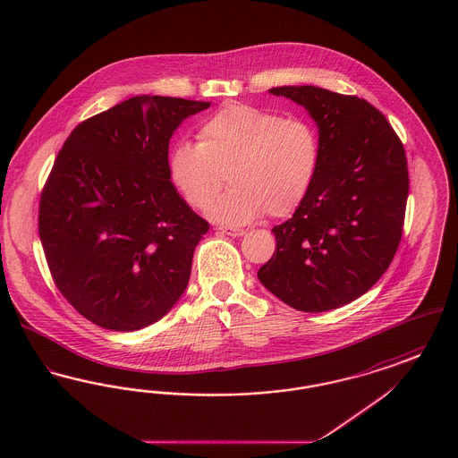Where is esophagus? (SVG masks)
I'll list each match as a JSON object with an SVG mask.
<instances>
[{"label":"esophagus","instance_id":"esophagus-1","mask_svg":"<svg viewBox=\"0 0 458 458\" xmlns=\"http://www.w3.org/2000/svg\"><path fill=\"white\" fill-rule=\"evenodd\" d=\"M218 230L221 233H226L230 237H242L245 233L243 228H233V226H219Z\"/></svg>","mask_w":458,"mask_h":458}]
</instances>
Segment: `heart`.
<instances>
[{
    "instance_id": "b5f03b06",
    "label": "heart",
    "mask_w": 458,
    "mask_h": 458,
    "mask_svg": "<svg viewBox=\"0 0 458 458\" xmlns=\"http://www.w3.org/2000/svg\"><path fill=\"white\" fill-rule=\"evenodd\" d=\"M197 144L178 142L168 156V174L178 194L223 223L242 225L262 215L284 218L304 202L319 172L321 139L305 118L250 105H226L206 118Z\"/></svg>"
}]
</instances>
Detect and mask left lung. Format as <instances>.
Wrapping results in <instances>:
<instances>
[{
	"label": "left lung",
	"instance_id": "left-lung-1",
	"mask_svg": "<svg viewBox=\"0 0 458 458\" xmlns=\"http://www.w3.org/2000/svg\"><path fill=\"white\" fill-rule=\"evenodd\" d=\"M269 92L316 120L321 165L302 206L273 228L276 250L258 276L297 310L338 309L364 295L396 254L409 197L405 149L362 98L314 86Z\"/></svg>",
	"mask_w": 458,
	"mask_h": 458
}]
</instances>
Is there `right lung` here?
I'll return each mask as SVG.
<instances>
[{
  "label": "right lung",
  "mask_w": 458,
  "mask_h": 458,
  "mask_svg": "<svg viewBox=\"0 0 458 458\" xmlns=\"http://www.w3.org/2000/svg\"><path fill=\"white\" fill-rule=\"evenodd\" d=\"M209 103L135 96L79 123L39 199V237L56 288L90 323L135 331L159 321L191 278L209 223L178 196L168 146Z\"/></svg>",
  "instance_id": "right-lung-1"
}]
</instances>
